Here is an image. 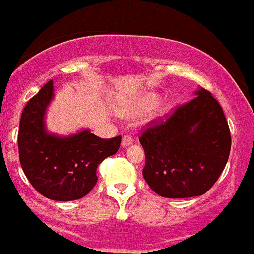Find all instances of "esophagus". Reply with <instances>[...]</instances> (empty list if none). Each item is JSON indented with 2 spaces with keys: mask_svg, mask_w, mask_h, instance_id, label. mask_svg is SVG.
Returning <instances> with one entry per match:
<instances>
[{
  "mask_svg": "<svg viewBox=\"0 0 254 254\" xmlns=\"http://www.w3.org/2000/svg\"><path fill=\"white\" fill-rule=\"evenodd\" d=\"M133 144V139L130 138L129 135H125L124 138H122V141H121V146L124 148H126V147H128V146H130Z\"/></svg>",
  "mask_w": 254,
  "mask_h": 254,
  "instance_id": "1",
  "label": "esophagus"
}]
</instances>
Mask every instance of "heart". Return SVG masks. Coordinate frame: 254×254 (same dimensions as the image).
<instances>
[{
  "label": "heart",
  "instance_id": "b5f03b06",
  "mask_svg": "<svg viewBox=\"0 0 254 254\" xmlns=\"http://www.w3.org/2000/svg\"><path fill=\"white\" fill-rule=\"evenodd\" d=\"M159 101V96H158L157 92H147V94L140 96L135 102L126 104V106H122L119 112L124 118L127 119H133L136 116L144 114L145 112L153 108L154 106Z\"/></svg>",
  "mask_w": 254,
  "mask_h": 254
}]
</instances>
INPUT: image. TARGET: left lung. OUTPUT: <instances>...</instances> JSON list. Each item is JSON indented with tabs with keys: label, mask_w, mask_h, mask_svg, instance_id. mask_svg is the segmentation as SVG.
<instances>
[{
	"label": "left lung",
	"mask_w": 254,
	"mask_h": 254,
	"mask_svg": "<svg viewBox=\"0 0 254 254\" xmlns=\"http://www.w3.org/2000/svg\"><path fill=\"white\" fill-rule=\"evenodd\" d=\"M166 121L151 122L139 138L145 181L162 197L203 195L227 164L231 132L219 102L203 88Z\"/></svg>",
	"instance_id": "obj_1"
}]
</instances>
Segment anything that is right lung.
Instances as JSON below:
<instances>
[{
  "label": "right lung",
  "mask_w": 254,
  "mask_h": 254,
  "mask_svg": "<svg viewBox=\"0 0 254 254\" xmlns=\"http://www.w3.org/2000/svg\"><path fill=\"white\" fill-rule=\"evenodd\" d=\"M53 96L50 80L23 109L17 135L20 164L39 193L53 201H73L91 191L97 166L118 152L121 136L107 140L89 129L67 136L49 133L45 115Z\"/></svg>",
  "instance_id": "1"
}]
</instances>
